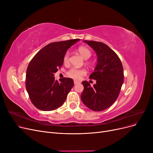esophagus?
I'll return each mask as SVG.
<instances>
[{
  "label": "esophagus",
  "mask_w": 153,
  "mask_h": 153,
  "mask_svg": "<svg viewBox=\"0 0 153 153\" xmlns=\"http://www.w3.org/2000/svg\"><path fill=\"white\" fill-rule=\"evenodd\" d=\"M79 82H78V81H77V80H74V84H75V85L76 84H79Z\"/></svg>",
  "instance_id": "esophagus-1"
}]
</instances>
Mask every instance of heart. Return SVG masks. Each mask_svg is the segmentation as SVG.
<instances>
[{"instance_id":"1","label":"heart","mask_w":153,"mask_h":153,"mask_svg":"<svg viewBox=\"0 0 153 153\" xmlns=\"http://www.w3.org/2000/svg\"><path fill=\"white\" fill-rule=\"evenodd\" d=\"M78 50L80 53V55L83 57V58L85 59H89L92 55L91 50L85 47H80L78 48ZM69 55H70L69 52V51H67L65 54H64L63 57V61L64 63L66 64L69 62ZM86 73L87 71L85 69L78 68L76 67H73L69 69L67 71L68 76L75 80H80L83 76L86 75Z\"/></svg>"}]
</instances>
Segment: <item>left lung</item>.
<instances>
[{
    "mask_svg": "<svg viewBox=\"0 0 153 153\" xmlns=\"http://www.w3.org/2000/svg\"><path fill=\"white\" fill-rule=\"evenodd\" d=\"M84 42L96 52L98 62L89 76L96 80V84L91 86L87 81L82 82L84 89L81 100L87 107L100 112L110 107L118 98L124 82L123 64L108 45L94 41Z\"/></svg>",
    "mask_w": 153,
    "mask_h": 153,
    "instance_id": "1",
    "label": "left lung"
}]
</instances>
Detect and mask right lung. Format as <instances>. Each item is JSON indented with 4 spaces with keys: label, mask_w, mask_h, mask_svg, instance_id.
I'll return each mask as SVG.
<instances>
[{
    "label": "right lung",
    "mask_w": 153,
    "mask_h": 153,
    "mask_svg": "<svg viewBox=\"0 0 153 153\" xmlns=\"http://www.w3.org/2000/svg\"><path fill=\"white\" fill-rule=\"evenodd\" d=\"M79 39L51 43L37 53L29 64L26 72L25 87L29 98L37 108L53 110L61 106L74 85L73 79L55 80L54 73L63 64L68 49Z\"/></svg>",
    "instance_id": "add662e5"
}]
</instances>
